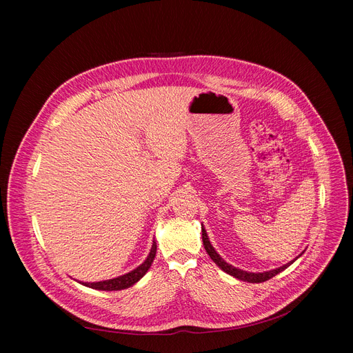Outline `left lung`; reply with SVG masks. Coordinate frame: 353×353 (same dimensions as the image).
<instances>
[{
  "mask_svg": "<svg viewBox=\"0 0 353 353\" xmlns=\"http://www.w3.org/2000/svg\"><path fill=\"white\" fill-rule=\"evenodd\" d=\"M201 239H203V245H205V249H206V252H208V254L210 256V259L215 262L219 268L223 271V272H227V274H230V275H232V276H236V279H239V280H241V281H248V283H263V281H266V280H270V279H272V276H275L276 274H280L281 271H284L287 266H290L294 261H292V262H288V263H285V265H283V266H280V268H275V270H272V271H265V272H248V271H243V270H239V268H236V266H232V265H230V263H227L225 261H223L221 256L216 253V250L213 249V245L210 244V241H209V237H208V232H206V230L201 227ZM301 256V254H299ZM297 256V258H299Z\"/></svg>",
  "mask_w": 353,
  "mask_h": 353,
  "instance_id": "8db88e82",
  "label": "left lung"
}]
</instances>
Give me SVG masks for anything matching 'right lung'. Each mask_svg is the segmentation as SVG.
Instances as JSON below:
<instances>
[{
	"label": "right lung",
	"mask_w": 353,
	"mask_h": 353,
	"mask_svg": "<svg viewBox=\"0 0 353 353\" xmlns=\"http://www.w3.org/2000/svg\"><path fill=\"white\" fill-rule=\"evenodd\" d=\"M156 250H157V244L156 241H153L152 245V250L148 253L147 259L135 268L134 271L123 274L121 276H117V279H112V280H105V281H99V283H82L83 285L95 288V290H105V292H113V290H123V288H128L134 285L138 280L143 279L145 275V272L150 270V266L154 261V256H156Z\"/></svg>",
	"instance_id": "obj_1"
}]
</instances>
